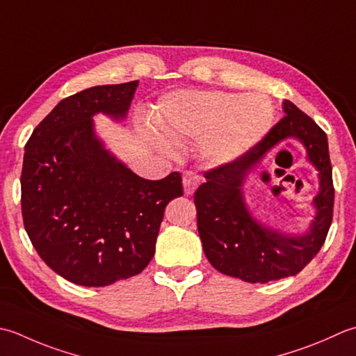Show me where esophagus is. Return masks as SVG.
I'll return each instance as SVG.
<instances>
[{
  "mask_svg": "<svg viewBox=\"0 0 356 356\" xmlns=\"http://www.w3.org/2000/svg\"><path fill=\"white\" fill-rule=\"evenodd\" d=\"M182 182H184L185 194H188V196H190V194H193L194 191L197 190L199 182H200V177L197 176V174H194L191 171H186V172H184Z\"/></svg>",
  "mask_w": 356,
  "mask_h": 356,
  "instance_id": "esophagus-1",
  "label": "esophagus"
}]
</instances>
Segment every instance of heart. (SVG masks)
I'll return each instance as SVG.
<instances>
[{"label": "heart", "mask_w": 356, "mask_h": 356, "mask_svg": "<svg viewBox=\"0 0 356 356\" xmlns=\"http://www.w3.org/2000/svg\"><path fill=\"white\" fill-rule=\"evenodd\" d=\"M152 122L172 140L200 138L207 162L228 165L253 151L275 122V108L264 94L224 90H177L163 95ZM162 142L168 140L162 138Z\"/></svg>", "instance_id": "obj_1"}]
</instances>
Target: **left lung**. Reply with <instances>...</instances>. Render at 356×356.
Listing matches in <instances>:
<instances>
[{
  "label": "left lung",
  "instance_id": "1",
  "mask_svg": "<svg viewBox=\"0 0 356 356\" xmlns=\"http://www.w3.org/2000/svg\"><path fill=\"white\" fill-rule=\"evenodd\" d=\"M282 104L285 117L268 136L238 162L205 172V184L194 194L207 259L220 273L252 284L298 275L321 250L332 224L335 190L325 132L291 102L284 100ZM290 140L303 145L320 185L312 200L314 219L304 232L295 234L261 221L249 210L245 197L249 174Z\"/></svg>",
  "mask_w": 356,
  "mask_h": 356
}]
</instances>
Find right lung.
I'll return each mask as SVG.
<instances>
[{
    "instance_id": "1",
    "label": "right lung",
    "mask_w": 356,
    "mask_h": 356,
    "mask_svg": "<svg viewBox=\"0 0 356 356\" xmlns=\"http://www.w3.org/2000/svg\"><path fill=\"white\" fill-rule=\"evenodd\" d=\"M137 86L134 80L67 97L24 148L27 236L41 259L76 285L104 287L140 273L156 253L166 205L184 194L179 172L138 177L97 134L94 117L123 122Z\"/></svg>"
}]
</instances>
